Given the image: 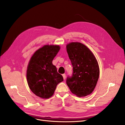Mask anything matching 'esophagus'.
<instances>
[{"label":"esophagus","instance_id":"1","mask_svg":"<svg viewBox=\"0 0 125 125\" xmlns=\"http://www.w3.org/2000/svg\"><path fill=\"white\" fill-rule=\"evenodd\" d=\"M62 77H63V79L64 80H65V79H66V74H62Z\"/></svg>","mask_w":125,"mask_h":125}]
</instances>
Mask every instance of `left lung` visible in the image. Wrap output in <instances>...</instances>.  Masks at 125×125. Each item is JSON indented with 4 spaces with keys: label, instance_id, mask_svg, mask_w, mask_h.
Masks as SVG:
<instances>
[{
    "label": "left lung",
    "instance_id": "8db88e82",
    "mask_svg": "<svg viewBox=\"0 0 125 125\" xmlns=\"http://www.w3.org/2000/svg\"><path fill=\"white\" fill-rule=\"evenodd\" d=\"M67 52L73 67V75L68 77L66 83L71 92L79 97L92 93L100 75L96 58L85 45L71 42L66 46Z\"/></svg>",
    "mask_w": 125,
    "mask_h": 125
}]
</instances>
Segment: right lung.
I'll list each match as a JSON object with an SVG mask.
<instances>
[{
	"label": "right lung",
	"instance_id": "1",
	"mask_svg": "<svg viewBox=\"0 0 125 125\" xmlns=\"http://www.w3.org/2000/svg\"><path fill=\"white\" fill-rule=\"evenodd\" d=\"M60 48L59 45H44L34 53L29 62L28 84L32 92L42 99L51 97L57 85L63 80L52 63Z\"/></svg>",
	"mask_w": 125,
	"mask_h": 125
}]
</instances>
